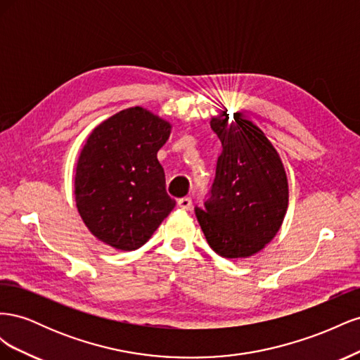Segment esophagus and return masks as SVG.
Here are the masks:
<instances>
[{"label":"esophagus","mask_w":360,"mask_h":360,"mask_svg":"<svg viewBox=\"0 0 360 360\" xmlns=\"http://www.w3.org/2000/svg\"><path fill=\"white\" fill-rule=\"evenodd\" d=\"M177 205L180 207L181 210H189L191 207H192V200L189 197H183V198H180L177 201Z\"/></svg>","instance_id":"34e87169"}]
</instances>
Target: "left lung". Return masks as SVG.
Masks as SVG:
<instances>
[{
  "mask_svg": "<svg viewBox=\"0 0 360 360\" xmlns=\"http://www.w3.org/2000/svg\"><path fill=\"white\" fill-rule=\"evenodd\" d=\"M221 139L216 176L204 209H195L207 243L224 258H248L276 236L288 207V181L275 147L240 112L213 117Z\"/></svg>",
  "mask_w": 360,
  "mask_h": 360,
  "instance_id": "obj_1",
  "label": "left lung"
}]
</instances>
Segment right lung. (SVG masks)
Masks as SVG:
<instances>
[{"instance_id":"right-lung-1","label":"right lung","mask_w":360,"mask_h":360,"mask_svg":"<svg viewBox=\"0 0 360 360\" xmlns=\"http://www.w3.org/2000/svg\"><path fill=\"white\" fill-rule=\"evenodd\" d=\"M169 134L168 122L134 106L105 120L86 139L76 165L75 200L101 242L135 250L174 209L158 160Z\"/></svg>"}]
</instances>
